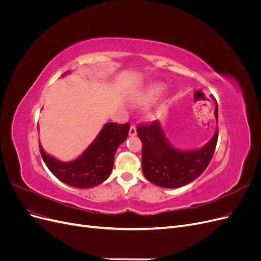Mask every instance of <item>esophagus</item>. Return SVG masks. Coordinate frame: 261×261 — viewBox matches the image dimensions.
<instances>
[{
  "instance_id": "obj_1",
  "label": "esophagus",
  "mask_w": 261,
  "mask_h": 261,
  "mask_svg": "<svg viewBox=\"0 0 261 261\" xmlns=\"http://www.w3.org/2000/svg\"><path fill=\"white\" fill-rule=\"evenodd\" d=\"M137 134V132H136V126L134 125V124H132L130 125V128H129V135L130 136H135Z\"/></svg>"
}]
</instances>
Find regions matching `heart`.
<instances>
[{"label": "heart", "mask_w": 261, "mask_h": 261, "mask_svg": "<svg viewBox=\"0 0 261 261\" xmlns=\"http://www.w3.org/2000/svg\"><path fill=\"white\" fill-rule=\"evenodd\" d=\"M162 90L163 86L161 84H154L149 86L146 90L139 93L135 98V103L137 106H148L158 98V96L162 92Z\"/></svg>", "instance_id": "heart-1"}]
</instances>
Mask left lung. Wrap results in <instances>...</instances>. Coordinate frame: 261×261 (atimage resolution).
Segmentation results:
<instances>
[{"mask_svg":"<svg viewBox=\"0 0 261 261\" xmlns=\"http://www.w3.org/2000/svg\"><path fill=\"white\" fill-rule=\"evenodd\" d=\"M218 120V105L216 107ZM138 137L143 144L141 167L145 177L156 186L177 188L191 183L207 169L218 143V129L209 143L199 150L180 151L173 148L158 121L139 124Z\"/></svg>","mask_w":261,"mask_h":261,"instance_id":"obj_1","label":"left lung"}]
</instances>
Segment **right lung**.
Returning a JSON list of instances; mask_svg holds the SVG:
<instances>
[{"label": "right lung", "mask_w": 261, "mask_h": 261, "mask_svg": "<svg viewBox=\"0 0 261 261\" xmlns=\"http://www.w3.org/2000/svg\"><path fill=\"white\" fill-rule=\"evenodd\" d=\"M128 123H108L85 152L72 162H61L46 154L39 144L42 159L52 174L76 188L94 187L110 176L117 147L127 138Z\"/></svg>", "instance_id": "1"}]
</instances>
